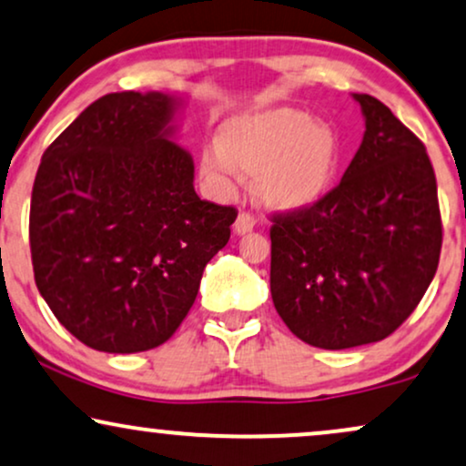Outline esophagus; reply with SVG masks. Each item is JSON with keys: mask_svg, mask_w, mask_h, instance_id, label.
<instances>
[{"mask_svg": "<svg viewBox=\"0 0 466 466\" xmlns=\"http://www.w3.org/2000/svg\"><path fill=\"white\" fill-rule=\"evenodd\" d=\"M253 228H256V219H253L249 213H240L237 217V223H234V232H237L238 237H243V234H249Z\"/></svg>", "mask_w": 466, "mask_h": 466, "instance_id": "1", "label": "esophagus"}]
</instances>
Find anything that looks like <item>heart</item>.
<instances>
[{
  "mask_svg": "<svg viewBox=\"0 0 466 466\" xmlns=\"http://www.w3.org/2000/svg\"><path fill=\"white\" fill-rule=\"evenodd\" d=\"M341 163V141L329 125L303 109L273 107L229 117L219 144H206L199 167L221 196L237 189L238 176L256 178L264 206L299 213L331 191Z\"/></svg>",
  "mask_w": 466,
  "mask_h": 466,
  "instance_id": "obj_1",
  "label": "heart"
}]
</instances>
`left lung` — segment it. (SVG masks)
Wrapping results in <instances>:
<instances>
[{"label": "left lung", "instance_id": "8db88e82", "mask_svg": "<svg viewBox=\"0 0 466 466\" xmlns=\"http://www.w3.org/2000/svg\"><path fill=\"white\" fill-rule=\"evenodd\" d=\"M363 141L316 206L273 215L270 297L299 339L344 350L385 339L439 267L443 226L426 146L387 105L352 94Z\"/></svg>", "mask_w": 466, "mask_h": 466}]
</instances>
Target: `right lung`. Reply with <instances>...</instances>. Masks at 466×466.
Returning a JSON list of instances; mask_svg holds the SVG:
<instances>
[{
  "mask_svg": "<svg viewBox=\"0 0 466 466\" xmlns=\"http://www.w3.org/2000/svg\"><path fill=\"white\" fill-rule=\"evenodd\" d=\"M180 98L114 92L45 150L32 191L34 279L76 339L141 352L172 338L237 208L199 199L174 141Z\"/></svg>",
  "mask_w": 466,
  "mask_h": 466,
  "instance_id": "obj_1",
  "label": "right lung"
}]
</instances>
